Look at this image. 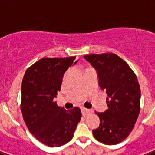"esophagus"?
Here are the masks:
<instances>
[{
    "label": "esophagus",
    "instance_id": "1",
    "mask_svg": "<svg viewBox=\"0 0 155 155\" xmlns=\"http://www.w3.org/2000/svg\"><path fill=\"white\" fill-rule=\"evenodd\" d=\"M81 113H82V115H83V116H87V115H88V114H90V113H92V110H91V109H85V108H82Z\"/></svg>",
    "mask_w": 155,
    "mask_h": 155
}]
</instances>
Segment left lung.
<instances>
[{
	"label": "left lung",
	"mask_w": 155,
	"mask_h": 155,
	"mask_svg": "<svg viewBox=\"0 0 155 155\" xmlns=\"http://www.w3.org/2000/svg\"><path fill=\"white\" fill-rule=\"evenodd\" d=\"M84 59L97 71L101 90L106 93L108 109L98 113L99 127L94 138L105 144L122 142L130 134L140 113V88L130 66L115 53L91 54Z\"/></svg>",
	"instance_id": "1"
}]
</instances>
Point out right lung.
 Returning a JSON list of instances; mask_svg holds the SVG:
<instances>
[{
	"mask_svg": "<svg viewBox=\"0 0 155 155\" xmlns=\"http://www.w3.org/2000/svg\"><path fill=\"white\" fill-rule=\"evenodd\" d=\"M75 58H42L26 70L23 78V119L29 132L49 147H61L70 141L81 118L78 107L66 110L53 101L65 72L78 62Z\"/></svg>",
	"mask_w": 155,
	"mask_h": 155,
	"instance_id": "add662e5",
	"label": "right lung"
}]
</instances>
